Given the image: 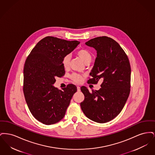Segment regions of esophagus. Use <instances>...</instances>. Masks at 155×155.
Instances as JSON below:
<instances>
[{"mask_svg":"<svg viewBox=\"0 0 155 155\" xmlns=\"http://www.w3.org/2000/svg\"><path fill=\"white\" fill-rule=\"evenodd\" d=\"M77 91H78V92H80V91H81V89H80V87H79V86H77Z\"/></svg>","mask_w":155,"mask_h":155,"instance_id":"34e87169","label":"esophagus"}]
</instances>
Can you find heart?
Listing matches in <instances>:
<instances>
[{
	"label": "heart",
	"instance_id": "heart-1",
	"mask_svg": "<svg viewBox=\"0 0 155 155\" xmlns=\"http://www.w3.org/2000/svg\"><path fill=\"white\" fill-rule=\"evenodd\" d=\"M76 54L84 62L85 64H88L92 60V54L88 50L85 49H81L76 52ZM70 57L69 55L65 56L62 60V65L64 68H67L69 66ZM71 78L73 81L77 83H80L82 81V77L80 74L73 73L71 75Z\"/></svg>",
	"mask_w": 155,
	"mask_h": 155
}]
</instances>
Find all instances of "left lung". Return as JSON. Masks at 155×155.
Instances as JSON below:
<instances>
[{"instance_id":"1","label":"left lung","mask_w":155,"mask_h":155,"mask_svg":"<svg viewBox=\"0 0 155 155\" xmlns=\"http://www.w3.org/2000/svg\"><path fill=\"white\" fill-rule=\"evenodd\" d=\"M97 52L88 84L103 82L98 91L90 92L82 86L84 101L80 103L84 114L90 120L104 123L115 118L123 109L130 95L131 66L124 50L109 37H96L85 43Z\"/></svg>"}]
</instances>
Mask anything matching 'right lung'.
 I'll list each match as a JSON object with an SVG mask.
<instances>
[{"label":"right lung","mask_w":155,"mask_h":155,"mask_svg":"<svg viewBox=\"0 0 155 155\" xmlns=\"http://www.w3.org/2000/svg\"><path fill=\"white\" fill-rule=\"evenodd\" d=\"M56 37H46L33 48L24 67L23 92L32 116L42 123L51 125L64 117L77 89L70 84L59 90L53 85L56 77L65 74L63 58L79 45Z\"/></svg>","instance_id":"add662e5"}]
</instances>
